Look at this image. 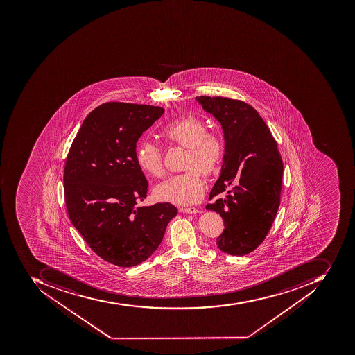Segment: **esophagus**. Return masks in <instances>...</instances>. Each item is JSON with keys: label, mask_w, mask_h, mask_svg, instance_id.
<instances>
[{"label": "esophagus", "mask_w": 355, "mask_h": 355, "mask_svg": "<svg viewBox=\"0 0 355 355\" xmlns=\"http://www.w3.org/2000/svg\"><path fill=\"white\" fill-rule=\"evenodd\" d=\"M179 211L186 213V214H196V213H199V209L196 207H181L179 209Z\"/></svg>", "instance_id": "esophagus-1"}]
</instances>
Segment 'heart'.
Returning a JSON list of instances; mask_svg holds the SVG:
<instances>
[{
	"instance_id": "obj_1",
	"label": "heart",
	"mask_w": 355,
	"mask_h": 355,
	"mask_svg": "<svg viewBox=\"0 0 355 355\" xmlns=\"http://www.w3.org/2000/svg\"><path fill=\"white\" fill-rule=\"evenodd\" d=\"M162 137L171 144L188 148L182 174L173 175L156 186L154 196L162 202L188 205L199 201L204 193V182L199 169L204 175H211L218 168L224 146L219 137L207 134V129L194 116L169 123L161 131ZM137 163L141 171L148 176L159 177L163 173L162 150L155 142L142 139L136 150Z\"/></svg>"
}]
</instances>
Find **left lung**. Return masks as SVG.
<instances>
[{
	"label": "left lung",
	"mask_w": 355,
	"mask_h": 355,
	"mask_svg": "<svg viewBox=\"0 0 355 355\" xmlns=\"http://www.w3.org/2000/svg\"><path fill=\"white\" fill-rule=\"evenodd\" d=\"M196 100L214 116L224 132L220 176L209 200L225 196L207 205V211H216L224 220L217 248L242 257L264 241L274 223L282 192V156L266 123L249 104L219 96Z\"/></svg>",
	"instance_id": "obj_1"
}]
</instances>
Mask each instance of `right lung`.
I'll list each match as a JSON object with an SVG mask.
<instances>
[{
  "label": "right lung",
  "instance_id": "1",
  "mask_svg": "<svg viewBox=\"0 0 355 355\" xmlns=\"http://www.w3.org/2000/svg\"><path fill=\"white\" fill-rule=\"evenodd\" d=\"M163 113L159 106L102 104L83 121L66 159L68 216L94 253L116 266L151 257L178 213L171 203L138 207L148 181L137 163V142Z\"/></svg>",
  "mask_w": 355,
  "mask_h": 355
}]
</instances>
